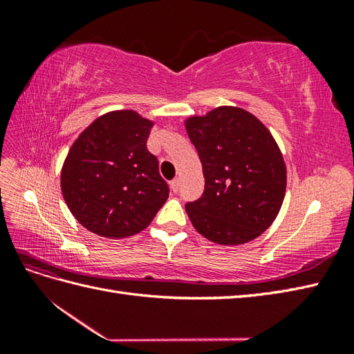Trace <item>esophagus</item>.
<instances>
[{
	"mask_svg": "<svg viewBox=\"0 0 354 354\" xmlns=\"http://www.w3.org/2000/svg\"><path fill=\"white\" fill-rule=\"evenodd\" d=\"M171 189H173V192H178V189H179V178H175L171 181Z\"/></svg>",
	"mask_w": 354,
	"mask_h": 354,
	"instance_id": "1",
	"label": "esophagus"
}]
</instances>
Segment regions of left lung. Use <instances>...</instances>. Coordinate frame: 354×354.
I'll return each instance as SVG.
<instances>
[{
  "label": "left lung",
  "instance_id": "8db88e82",
  "mask_svg": "<svg viewBox=\"0 0 354 354\" xmlns=\"http://www.w3.org/2000/svg\"><path fill=\"white\" fill-rule=\"evenodd\" d=\"M198 150L205 189L185 212L199 234L219 245L251 242L280 212L286 165L272 135L257 117L221 106L185 122Z\"/></svg>",
  "mask_w": 354,
  "mask_h": 354
}]
</instances>
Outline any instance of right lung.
Listing matches in <instances>:
<instances>
[{
	"instance_id": "1",
	"label": "right lung",
	"mask_w": 354,
	"mask_h": 354,
	"mask_svg": "<svg viewBox=\"0 0 354 354\" xmlns=\"http://www.w3.org/2000/svg\"><path fill=\"white\" fill-rule=\"evenodd\" d=\"M153 123L135 111L99 117L74 141L61 173L70 212L94 234L133 236L169 198L156 156L147 150Z\"/></svg>"
}]
</instances>
